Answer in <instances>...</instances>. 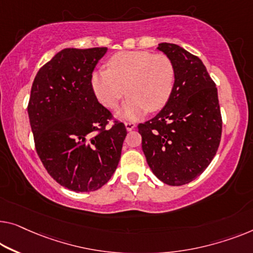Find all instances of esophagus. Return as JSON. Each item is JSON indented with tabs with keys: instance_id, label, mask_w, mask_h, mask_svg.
<instances>
[{
	"instance_id": "34e87169",
	"label": "esophagus",
	"mask_w": 253,
	"mask_h": 253,
	"mask_svg": "<svg viewBox=\"0 0 253 253\" xmlns=\"http://www.w3.org/2000/svg\"><path fill=\"white\" fill-rule=\"evenodd\" d=\"M125 126H126V129L128 131L133 130L134 128L136 127V125H135V123H133V122H125Z\"/></svg>"
}]
</instances>
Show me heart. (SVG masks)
I'll list each match as a JSON object with an SVG mask.
<instances>
[{"label": "heart", "instance_id": "1", "mask_svg": "<svg viewBox=\"0 0 253 253\" xmlns=\"http://www.w3.org/2000/svg\"><path fill=\"white\" fill-rule=\"evenodd\" d=\"M108 69L94 71L92 87L104 107L116 109L129 94L122 115L135 119L146 111H159L170 99L175 85L174 62L166 54L123 51L111 56Z\"/></svg>", "mask_w": 253, "mask_h": 253}]
</instances>
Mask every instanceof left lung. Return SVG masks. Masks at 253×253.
I'll return each instance as SVG.
<instances>
[{"mask_svg":"<svg viewBox=\"0 0 253 253\" xmlns=\"http://www.w3.org/2000/svg\"><path fill=\"white\" fill-rule=\"evenodd\" d=\"M158 50L174 62V89L163 110L137 128L153 174L179 186L201 175L216 156L223 120L216 84L201 60L176 44L160 43Z\"/></svg>","mask_w":253,"mask_h":253,"instance_id":"1","label":"left lung"}]
</instances>
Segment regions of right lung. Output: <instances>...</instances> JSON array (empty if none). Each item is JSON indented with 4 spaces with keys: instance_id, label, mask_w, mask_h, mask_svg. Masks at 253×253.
<instances>
[{
    "instance_id": "right-lung-1",
    "label": "right lung",
    "mask_w": 253,
    "mask_h": 253,
    "mask_svg": "<svg viewBox=\"0 0 253 253\" xmlns=\"http://www.w3.org/2000/svg\"><path fill=\"white\" fill-rule=\"evenodd\" d=\"M107 47L65 48L34 79L28 116L35 149L48 174L75 192L102 187L114 175L127 135L97 101L92 74Z\"/></svg>"
}]
</instances>
